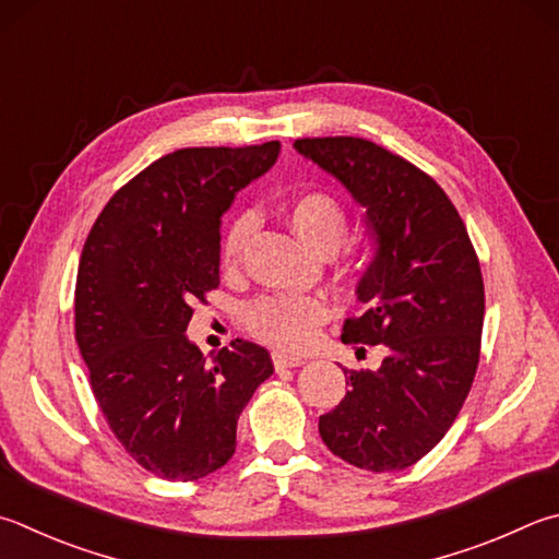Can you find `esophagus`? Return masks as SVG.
I'll use <instances>...</instances> for the list:
<instances>
[{
    "instance_id": "obj_1",
    "label": "esophagus",
    "mask_w": 559,
    "mask_h": 559,
    "mask_svg": "<svg viewBox=\"0 0 559 559\" xmlns=\"http://www.w3.org/2000/svg\"><path fill=\"white\" fill-rule=\"evenodd\" d=\"M273 367H276V371H283V369H296L302 364V357H293V354H286V352H273Z\"/></svg>"
}]
</instances>
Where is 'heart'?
Listing matches in <instances>:
<instances>
[{
	"mask_svg": "<svg viewBox=\"0 0 559 559\" xmlns=\"http://www.w3.org/2000/svg\"><path fill=\"white\" fill-rule=\"evenodd\" d=\"M288 219L298 237L322 253L340 249L349 231V215L342 202L324 190H310L288 202ZM257 219L239 215L229 222L219 245L222 269L235 271L245 257ZM361 266V261H359ZM330 318V306L318 296L273 293L251 300L245 308V328L253 337L278 349H302L314 340L320 324Z\"/></svg>",
	"mask_w": 559,
	"mask_h": 559,
	"instance_id": "heart-1",
	"label": "heart"
}]
</instances>
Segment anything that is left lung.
<instances>
[{"label": "left lung", "instance_id": "8db88e82", "mask_svg": "<svg viewBox=\"0 0 559 559\" xmlns=\"http://www.w3.org/2000/svg\"><path fill=\"white\" fill-rule=\"evenodd\" d=\"M302 156L367 207L377 257L359 283L369 310L347 318V344H383L377 371L344 369L349 391L320 415L332 454L367 472L423 460L469 395L481 352L484 278L460 212L438 182L359 136L296 139Z\"/></svg>", "mask_w": 559, "mask_h": 559}]
</instances>
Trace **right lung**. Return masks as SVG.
<instances>
[{
	"label": "right lung",
	"instance_id": "obj_1",
	"mask_svg": "<svg viewBox=\"0 0 559 559\" xmlns=\"http://www.w3.org/2000/svg\"><path fill=\"white\" fill-rule=\"evenodd\" d=\"M281 144L178 148L109 198L85 239L75 340L109 430L134 462L195 481L237 450V420L273 373L269 352L231 342L207 364L186 337L219 286V217L276 164Z\"/></svg>",
	"mask_w": 559,
	"mask_h": 559
}]
</instances>
